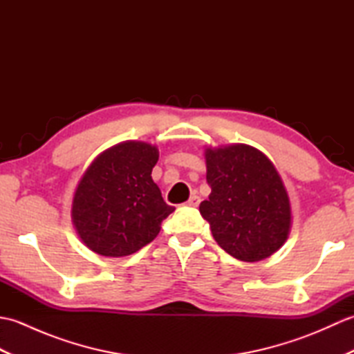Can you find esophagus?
<instances>
[{
	"mask_svg": "<svg viewBox=\"0 0 354 354\" xmlns=\"http://www.w3.org/2000/svg\"><path fill=\"white\" fill-rule=\"evenodd\" d=\"M199 202H201V199H199V196H196V194H193V196L187 201V205H190V207H198L199 205Z\"/></svg>",
	"mask_w": 354,
	"mask_h": 354,
	"instance_id": "34e87169",
	"label": "esophagus"
}]
</instances>
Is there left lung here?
<instances>
[{
  "instance_id": "8db88e82",
  "label": "left lung",
  "mask_w": 354,
  "mask_h": 354,
  "mask_svg": "<svg viewBox=\"0 0 354 354\" xmlns=\"http://www.w3.org/2000/svg\"><path fill=\"white\" fill-rule=\"evenodd\" d=\"M208 201L199 212L222 250L260 261L280 250L290 231V202L274 164L259 149L231 145L205 150Z\"/></svg>"
}]
</instances>
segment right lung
Returning a JSON list of instances; mask_svg holds the SVG:
<instances>
[{
    "mask_svg": "<svg viewBox=\"0 0 354 354\" xmlns=\"http://www.w3.org/2000/svg\"><path fill=\"white\" fill-rule=\"evenodd\" d=\"M156 146L124 141L104 150L82 176L71 217L82 242L104 257H123L152 242L175 207L152 179Z\"/></svg>",
    "mask_w": 354,
    "mask_h": 354,
    "instance_id": "add662e5",
    "label": "right lung"
}]
</instances>
